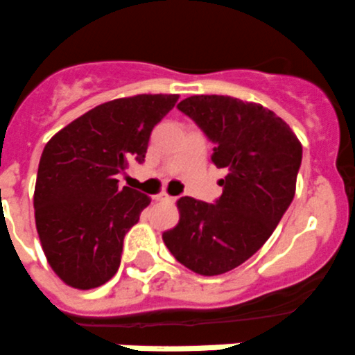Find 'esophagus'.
Here are the masks:
<instances>
[{"label": "esophagus", "instance_id": "obj_1", "mask_svg": "<svg viewBox=\"0 0 355 355\" xmlns=\"http://www.w3.org/2000/svg\"><path fill=\"white\" fill-rule=\"evenodd\" d=\"M154 200H157V201H169V203H173V201H176V198L169 196V194H166V193H159V194H155Z\"/></svg>", "mask_w": 355, "mask_h": 355}]
</instances>
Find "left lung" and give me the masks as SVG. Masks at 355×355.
I'll return each instance as SVG.
<instances>
[{
	"mask_svg": "<svg viewBox=\"0 0 355 355\" xmlns=\"http://www.w3.org/2000/svg\"><path fill=\"white\" fill-rule=\"evenodd\" d=\"M215 144L227 171L215 205L182 196L179 222L162 234L169 252L200 276L239 268L270 237L296 191L303 147L283 118L259 103L198 94L178 105Z\"/></svg>",
	"mask_w": 355,
	"mask_h": 355,
	"instance_id": "1",
	"label": "left lung"
}]
</instances>
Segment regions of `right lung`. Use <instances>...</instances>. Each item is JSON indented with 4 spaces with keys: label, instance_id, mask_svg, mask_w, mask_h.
I'll return each mask as SVG.
<instances>
[{
    "label": "right lung",
    "instance_id": "right-lung-1",
    "mask_svg": "<svg viewBox=\"0 0 355 355\" xmlns=\"http://www.w3.org/2000/svg\"><path fill=\"white\" fill-rule=\"evenodd\" d=\"M179 94H137L94 106L42 152L33 207L42 250L62 283L94 289L120 268L123 237L150 198L118 188L116 174L146 159L150 132Z\"/></svg>",
    "mask_w": 355,
    "mask_h": 355
}]
</instances>
